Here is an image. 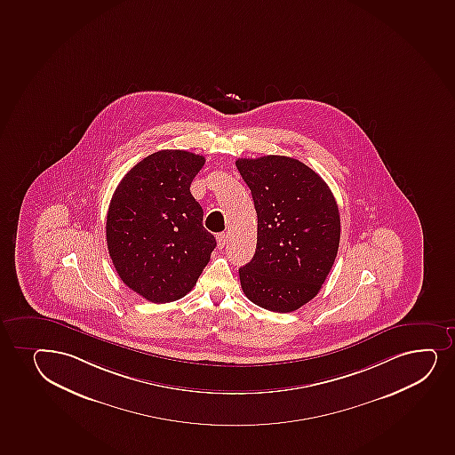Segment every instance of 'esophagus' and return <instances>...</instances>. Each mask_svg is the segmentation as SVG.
Segmentation results:
<instances>
[{
	"label": "esophagus",
	"instance_id": "esophagus-1",
	"mask_svg": "<svg viewBox=\"0 0 455 455\" xmlns=\"http://www.w3.org/2000/svg\"><path fill=\"white\" fill-rule=\"evenodd\" d=\"M226 241H228V235H226V234H219V235H217V246H219L220 249H223V247L226 246Z\"/></svg>",
	"mask_w": 455,
	"mask_h": 455
}]
</instances>
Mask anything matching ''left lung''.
Returning <instances> with one entry per match:
<instances>
[{"instance_id": "1", "label": "left lung", "mask_w": 455, "mask_h": 455, "mask_svg": "<svg viewBox=\"0 0 455 455\" xmlns=\"http://www.w3.org/2000/svg\"><path fill=\"white\" fill-rule=\"evenodd\" d=\"M251 188L258 236L255 256L240 268L247 299L291 313L317 296L339 244V212L330 187L298 159L268 156L235 163Z\"/></svg>"}]
</instances>
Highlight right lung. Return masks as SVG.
Here are the masks:
<instances>
[{
	"instance_id": "obj_1",
	"label": "right lung",
	"mask_w": 455,
	"mask_h": 455,
	"mask_svg": "<svg viewBox=\"0 0 455 455\" xmlns=\"http://www.w3.org/2000/svg\"><path fill=\"white\" fill-rule=\"evenodd\" d=\"M204 165V156L185 150L153 153L121 179L110 200V258L121 281L150 302L191 291L217 246L189 191Z\"/></svg>"
}]
</instances>
